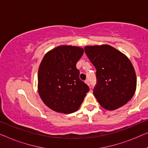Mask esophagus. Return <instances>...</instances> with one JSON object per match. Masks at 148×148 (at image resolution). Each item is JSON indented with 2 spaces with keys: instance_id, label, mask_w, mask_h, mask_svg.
<instances>
[{
  "instance_id": "1",
  "label": "esophagus",
  "mask_w": 148,
  "mask_h": 148,
  "mask_svg": "<svg viewBox=\"0 0 148 148\" xmlns=\"http://www.w3.org/2000/svg\"><path fill=\"white\" fill-rule=\"evenodd\" d=\"M84 82H85V83H86V84H88V86H90V83H89V80H88V79H86V80H85Z\"/></svg>"
}]
</instances>
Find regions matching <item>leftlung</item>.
<instances>
[{"label":"left lung","mask_w":148,"mask_h":148,"mask_svg":"<svg viewBox=\"0 0 148 148\" xmlns=\"http://www.w3.org/2000/svg\"><path fill=\"white\" fill-rule=\"evenodd\" d=\"M84 51L97 70L93 92L100 105L107 110L125 105L134 96L137 84L130 60L109 45L86 46Z\"/></svg>","instance_id":"obj_1"}]
</instances>
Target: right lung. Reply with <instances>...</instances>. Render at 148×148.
<instances>
[{
  "label": "right lung",
  "mask_w": 148,
  "mask_h": 148,
  "mask_svg": "<svg viewBox=\"0 0 148 148\" xmlns=\"http://www.w3.org/2000/svg\"><path fill=\"white\" fill-rule=\"evenodd\" d=\"M82 48L62 45L47 52L38 70V92L43 103L53 111L62 113L76 111L89 87L79 78L76 63Z\"/></svg>",
  "instance_id": "right-lung-1"
}]
</instances>
